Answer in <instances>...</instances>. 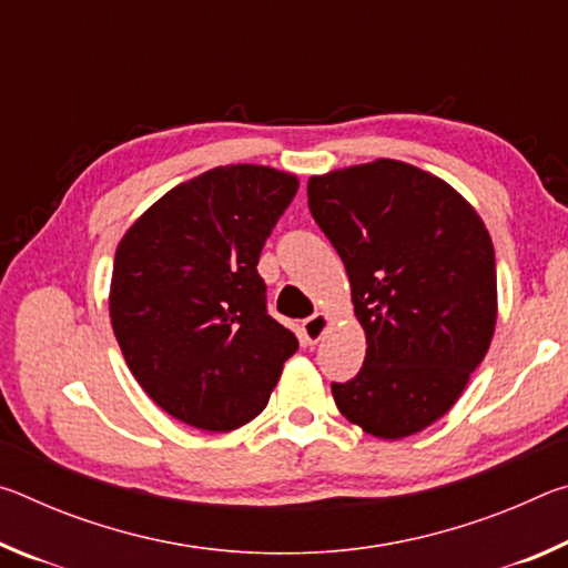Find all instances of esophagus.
<instances>
[{
	"label": "esophagus",
	"instance_id": "esophagus-1",
	"mask_svg": "<svg viewBox=\"0 0 568 568\" xmlns=\"http://www.w3.org/2000/svg\"><path fill=\"white\" fill-rule=\"evenodd\" d=\"M328 325H331V318L325 313H315V315H311V318H305L303 325H301L303 341L315 345L323 338V333L328 331Z\"/></svg>",
	"mask_w": 568,
	"mask_h": 568
}]
</instances>
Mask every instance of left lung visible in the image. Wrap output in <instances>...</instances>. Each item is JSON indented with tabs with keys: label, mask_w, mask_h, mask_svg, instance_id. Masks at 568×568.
Masks as SVG:
<instances>
[{
	"label": "left lung",
	"mask_w": 568,
	"mask_h": 568,
	"mask_svg": "<svg viewBox=\"0 0 568 568\" xmlns=\"http://www.w3.org/2000/svg\"><path fill=\"white\" fill-rule=\"evenodd\" d=\"M307 205L368 345L358 376L331 386L335 406L376 438L418 434L454 408L491 345V235L448 182L388 158L313 175Z\"/></svg>",
	"instance_id": "1"
}]
</instances>
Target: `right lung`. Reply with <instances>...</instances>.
<instances>
[{
	"instance_id": "1",
	"label": "right lung",
	"mask_w": 568,
	"mask_h": 568,
	"mask_svg": "<svg viewBox=\"0 0 568 568\" xmlns=\"http://www.w3.org/2000/svg\"><path fill=\"white\" fill-rule=\"evenodd\" d=\"M291 172L225 165L150 205L114 253L110 321L132 376L172 418L235 430L265 408L297 338L265 311L257 261Z\"/></svg>"
}]
</instances>
